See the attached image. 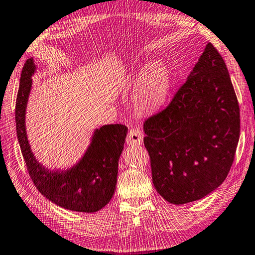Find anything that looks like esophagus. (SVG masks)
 I'll use <instances>...</instances> for the list:
<instances>
[{
    "instance_id": "1",
    "label": "esophagus",
    "mask_w": 255,
    "mask_h": 255,
    "mask_svg": "<svg viewBox=\"0 0 255 255\" xmlns=\"http://www.w3.org/2000/svg\"><path fill=\"white\" fill-rule=\"evenodd\" d=\"M143 139V132L138 128H132L127 136L128 145H140Z\"/></svg>"
}]
</instances>
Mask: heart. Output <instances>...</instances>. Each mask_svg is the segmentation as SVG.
Returning <instances> with one entry per match:
<instances>
[{
	"mask_svg": "<svg viewBox=\"0 0 255 255\" xmlns=\"http://www.w3.org/2000/svg\"><path fill=\"white\" fill-rule=\"evenodd\" d=\"M135 82L139 85L135 95L138 108L154 112L163 106L170 88V75L164 64H151L145 72L135 77Z\"/></svg>",
	"mask_w": 255,
	"mask_h": 255,
	"instance_id": "heart-1",
	"label": "heart"
}]
</instances>
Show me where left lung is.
Masks as SVG:
<instances>
[{"instance_id": "1", "label": "left lung", "mask_w": 255, "mask_h": 255, "mask_svg": "<svg viewBox=\"0 0 255 255\" xmlns=\"http://www.w3.org/2000/svg\"><path fill=\"white\" fill-rule=\"evenodd\" d=\"M156 191L175 205L224 182L240 138V107L228 68L208 43L173 99L143 123Z\"/></svg>"}]
</instances>
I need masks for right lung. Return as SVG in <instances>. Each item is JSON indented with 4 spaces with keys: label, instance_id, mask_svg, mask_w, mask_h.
Segmentation results:
<instances>
[{
    "label": "right lung",
    "instance_id": "1",
    "mask_svg": "<svg viewBox=\"0 0 255 255\" xmlns=\"http://www.w3.org/2000/svg\"><path fill=\"white\" fill-rule=\"evenodd\" d=\"M34 68L33 60H27L21 72L15 103L16 135L32 182L43 196L63 208L85 213L99 211L114 196L118 159L128 128L115 124L97 129L89 149L79 164L67 172H48L34 158L25 133V107Z\"/></svg>",
    "mask_w": 255,
    "mask_h": 255
}]
</instances>
